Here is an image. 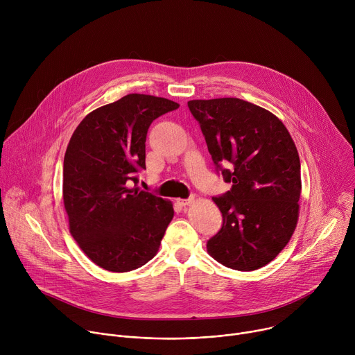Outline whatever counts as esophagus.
Instances as JSON below:
<instances>
[{"label": "esophagus", "instance_id": "esophagus-1", "mask_svg": "<svg viewBox=\"0 0 355 355\" xmlns=\"http://www.w3.org/2000/svg\"><path fill=\"white\" fill-rule=\"evenodd\" d=\"M177 202H178V204L181 205V207H187V205H189V204H192V202H193V198L191 196V198H188V199H177Z\"/></svg>", "mask_w": 355, "mask_h": 355}]
</instances>
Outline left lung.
<instances>
[{"instance_id": "1", "label": "left lung", "mask_w": 355, "mask_h": 355, "mask_svg": "<svg viewBox=\"0 0 355 355\" xmlns=\"http://www.w3.org/2000/svg\"><path fill=\"white\" fill-rule=\"evenodd\" d=\"M188 108L216 171L232 184L214 198L223 225L208 240V252L227 268L259 270L279 254L297 223L302 182L296 146L274 114L247 101L192 99Z\"/></svg>"}]
</instances>
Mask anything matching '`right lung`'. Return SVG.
Segmentation results:
<instances>
[{
  "instance_id": "add662e5",
  "label": "right lung",
  "mask_w": 355,
  "mask_h": 355,
  "mask_svg": "<svg viewBox=\"0 0 355 355\" xmlns=\"http://www.w3.org/2000/svg\"><path fill=\"white\" fill-rule=\"evenodd\" d=\"M174 101L129 94L89 112L74 130L63 163L70 233L101 268L128 272L156 256L174 216L171 200L130 188L146 170V136Z\"/></svg>"
}]
</instances>
